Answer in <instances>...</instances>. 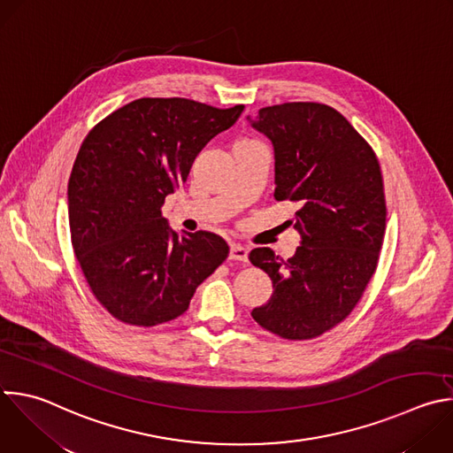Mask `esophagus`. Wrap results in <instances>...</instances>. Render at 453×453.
I'll use <instances>...</instances> for the list:
<instances>
[{"instance_id": "1", "label": "esophagus", "mask_w": 453, "mask_h": 453, "mask_svg": "<svg viewBox=\"0 0 453 453\" xmlns=\"http://www.w3.org/2000/svg\"><path fill=\"white\" fill-rule=\"evenodd\" d=\"M247 256H249V250L245 247H242L240 243H231L229 259H233V261H247Z\"/></svg>"}]
</instances>
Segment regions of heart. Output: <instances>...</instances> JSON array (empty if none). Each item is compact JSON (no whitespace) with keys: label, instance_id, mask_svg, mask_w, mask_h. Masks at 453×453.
<instances>
[{"label":"heart","instance_id":"obj_1","mask_svg":"<svg viewBox=\"0 0 453 453\" xmlns=\"http://www.w3.org/2000/svg\"><path fill=\"white\" fill-rule=\"evenodd\" d=\"M238 142H252V140H245V138H242V140H238Z\"/></svg>","mask_w":453,"mask_h":453}]
</instances>
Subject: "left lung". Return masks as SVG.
Segmentation results:
<instances>
[{
    "label": "left lung",
    "mask_w": 453,
    "mask_h": 453,
    "mask_svg": "<svg viewBox=\"0 0 453 453\" xmlns=\"http://www.w3.org/2000/svg\"><path fill=\"white\" fill-rule=\"evenodd\" d=\"M252 126L273 143V197L298 204L289 224L303 245L286 261L268 247L250 250L273 286L250 315L284 340H313L354 311L377 270L386 233L380 165L352 124L322 103L265 106Z\"/></svg>",
    "instance_id": "1"
}]
</instances>
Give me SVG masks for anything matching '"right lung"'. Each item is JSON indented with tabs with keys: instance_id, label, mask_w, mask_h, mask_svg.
Instances as JSON below:
<instances>
[{
	"instance_id": "1",
	"label": "right lung",
	"mask_w": 453,
	"mask_h": 453,
	"mask_svg": "<svg viewBox=\"0 0 453 453\" xmlns=\"http://www.w3.org/2000/svg\"><path fill=\"white\" fill-rule=\"evenodd\" d=\"M243 104L142 97L99 120L69 178L71 243L97 303L117 320L153 327L188 310L196 288L227 257L208 231L178 236L162 206L187 181L201 149Z\"/></svg>"
}]
</instances>
